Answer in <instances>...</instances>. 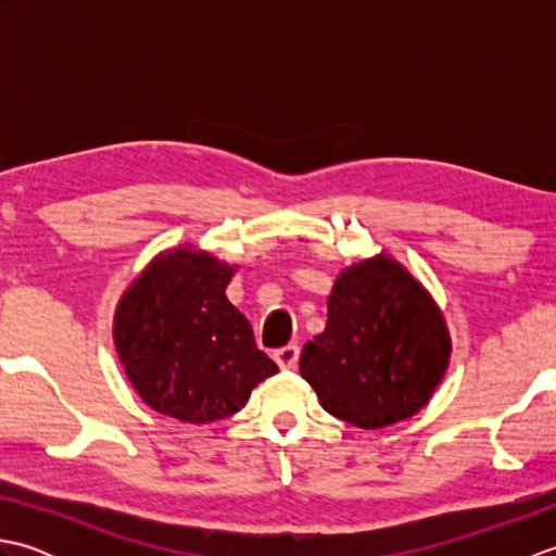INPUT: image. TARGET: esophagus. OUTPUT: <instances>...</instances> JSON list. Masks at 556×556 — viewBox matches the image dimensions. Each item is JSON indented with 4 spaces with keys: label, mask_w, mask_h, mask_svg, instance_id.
<instances>
[{
    "label": "esophagus",
    "mask_w": 556,
    "mask_h": 556,
    "mask_svg": "<svg viewBox=\"0 0 556 556\" xmlns=\"http://www.w3.org/2000/svg\"><path fill=\"white\" fill-rule=\"evenodd\" d=\"M299 346L296 344H287V346H281V349H277L275 351V361H277V365L281 370H293L296 368V363H299Z\"/></svg>",
    "instance_id": "obj_1"
}]
</instances>
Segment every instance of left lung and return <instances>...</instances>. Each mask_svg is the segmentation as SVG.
<instances>
[{"instance_id": "left-lung-1", "label": "left lung", "mask_w": 556, "mask_h": 556, "mask_svg": "<svg viewBox=\"0 0 556 556\" xmlns=\"http://www.w3.org/2000/svg\"><path fill=\"white\" fill-rule=\"evenodd\" d=\"M440 311L392 257L341 271L327 299V327L303 346L301 375L334 418L363 430L418 413L448 363Z\"/></svg>"}]
</instances>
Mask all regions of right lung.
<instances>
[{
	"label": "right lung",
	"mask_w": 556,
	"mask_h": 556,
	"mask_svg": "<svg viewBox=\"0 0 556 556\" xmlns=\"http://www.w3.org/2000/svg\"><path fill=\"white\" fill-rule=\"evenodd\" d=\"M231 275L210 253L179 248L152 260L124 293L116 351L150 408L195 425L222 420L279 370L224 293Z\"/></svg>",
	"instance_id": "1"
}]
</instances>
